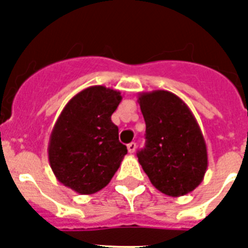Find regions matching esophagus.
<instances>
[{
  "label": "esophagus",
  "instance_id": "34e87169",
  "mask_svg": "<svg viewBox=\"0 0 248 248\" xmlns=\"http://www.w3.org/2000/svg\"><path fill=\"white\" fill-rule=\"evenodd\" d=\"M127 149H128V153H134L136 151V143L131 141L130 144H127Z\"/></svg>",
  "mask_w": 248,
  "mask_h": 248
}]
</instances>
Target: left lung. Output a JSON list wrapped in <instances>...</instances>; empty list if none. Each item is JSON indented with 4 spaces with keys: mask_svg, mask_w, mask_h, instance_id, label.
Returning a JSON list of instances; mask_svg holds the SVG:
<instances>
[{
    "mask_svg": "<svg viewBox=\"0 0 248 248\" xmlns=\"http://www.w3.org/2000/svg\"><path fill=\"white\" fill-rule=\"evenodd\" d=\"M145 147L139 163L155 188L179 197L201 184L207 169L206 144L196 118L180 97L169 91L141 93Z\"/></svg>",
    "mask_w": 248,
    "mask_h": 248,
    "instance_id": "8db88e82",
    "label": "left lung"
}]
</instances>
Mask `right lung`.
Here are the masks:
<instances>
[{
    "label": "right lung",
    "instance_id": "right-lung-1",
    "mask_svg": "<svg viewBox=\"0 0 248 248\" xmlns=\"http://www.w3.org/2000/svg\"><path fill=\"white\" fill-rule=\"evenodd\" d=\"M122 96L104 86L85 89L65 105L50 138L48 161L60 183L79 194L108 185L127 153L110 117Z\"/></svg>",
    "mask_w": 248,
    "mask_h": 248
}]
</instances>
